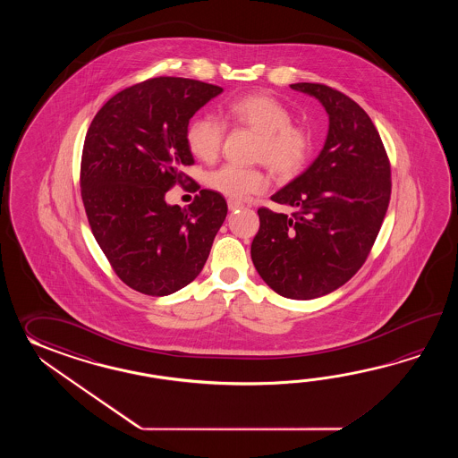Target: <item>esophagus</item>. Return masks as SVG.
<instances>
[{"mask_svg": "<svg viewBox=\"0 0 458 458\" xmlns=\"http://www.w3.org/2000/svg\"><path fill=\"white\" fill-rule=\"evenodd\" d=\"M227 206H229V209H231V211H235V209H241V208H243L242 203H241V201H235V199H229V201H227Z\"/></svg>", "mask_w": 458, "mask_h": 458, "instance_id": "34e87169", "label": "esophagus"}]
</instances>
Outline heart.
I'll list each match as a JSON object with an SVG mask.
<instances>
[{
    "label": "heart",
    "instance_id": "obj_1",
    "mask_svg": "<svg viewBox=\"0 0 458 458\" xmlns=\"http://www.w3.org/2000/svg\"><path fill=\"white\" fill-rule=\"evenodd\" d=\"M229 123L247 127L260 136L257 160L265 162L283 178L298 175L312 154L311 132L306 127L292 124L290 109L278 99L252 93L235 98L225 107ZM225 127L213 116L195 117L186 129V142L193 156L203 162H213L219 156L225 140ZM208 185L235 201L262 193L268 186V176L260 168L225 164L208 175Z\"/></svg>",
    "mask_w": 458,
    "mask_h": 458
}]
</instances>
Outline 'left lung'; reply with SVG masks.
Returning a JSON list of instances; mask_svg holds the SVG:
<instances>
[{"mask_svg": "<svg viewBox=\"0 0 458 458\" xmlns=\"http://www.w3.org/2000/svg\"><path fill=\"white\" fill-rule=\"evenodd\" d=\"M293 89L319 99L329 114L321 154L272 196L292 215L259 209L252 262L273 292L314 300L337 290L367 260L391 195L388 156L370 116L353 99L321 83Z\"/></svg>", "mask_w": 458, "mask_h": 458, "instance_id": "1", "label": "left lung"}]
</instances>
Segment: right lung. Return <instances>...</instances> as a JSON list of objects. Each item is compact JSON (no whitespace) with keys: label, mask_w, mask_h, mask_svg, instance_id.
I'll return each instance as SVG.
<instances>
[{"label":"right lung","mask_w":458,"mask_h":458,"mask_svg":"<svg viewBox=\"0 0 458 458\" xmlns=\"http://www.w3.org/2000/svg\"><path fill=\"white\" fill-rule=\"evenodd\" d=\"M223 88L190 78H150L111 98L93 117L80 186L88 223L117 276L132 290L166 296L203 270L227 205L201 190L191 205L165 201L195 160L190 119Z\"/></svg>","instance_id":"obj_1"}]
</instances>
